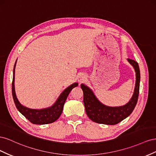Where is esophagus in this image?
<instances>
[{"instance_id": "1", "label": "esophagus", "mask_w": 156, "mask_h": 156, "mask_svg": "<svg viewBox=\"0 0 156 156\" xmlns=\"http://www.w3.org/2000/svg\"><path fill=\"white\" fill-rule=\"evenodd\" d=\"M86 79H87L86 75L82 73V74H80V75H79V76H78V77H77V81H78L80 83H83V82H84V81H85Z\"/></svg>"}]
</instances>
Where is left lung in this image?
Wrapping results in <instances>:
<instances>
[{
	"instance_id": "obj_1",
	"label": "left lung",
	"mask_w": 156,
	"mask_h": 156,
	"mask_svg": "<svg viewBox=\"0 0 156 156\" xmlns=\"http://www.w3.org/2000/svg\"><path fill=\"white\" fill-rule=\"evenodd\" d=\"M129 63L135 72V86L133 94L126 105L120 107H109L103 104L88 87L81 84L83 91V102L87 115L91 120L98 124L115 125L129 116L137 103L140 87V69L138 63L135 60L127 58Z\"/></svg>"
}]
</instances>
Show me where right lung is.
Segmentation results:
<instances>
[{
  "instance_id": "add662e5",
  "label": "right lung",
  "mask_w": 156,
  "mask_h": 156,
  "mask_svg": "<svg viewBox=\"0 0 156 156\" xmlns=\"http://www.w3.org/2000/svg\"><path fill=\"white\" fill-rule=\"evenodd\" d=\"M17 60L15 62L13 71V81H12V95L14 103L17 110L34 124H48L53 123L57 120L62 114L64 103L72 90L78 86L77 83H74L60 94L59 97L54 104L48 108H41V109H34L28 108L21 104L17 98L15 90V69L17 63Z\"/></svg>"
}]
</instances>
